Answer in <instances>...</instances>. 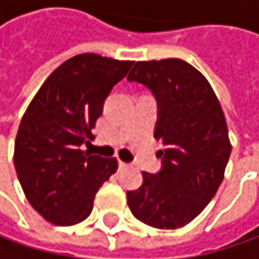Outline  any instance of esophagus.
I'll list each match as a JSON object with an SVG mask.
<instances>
[{
  "label": "esophagus",
  "instance_id": "obj_1",
  "mask_svg": "<svg viewBox=\"0 0 259 259\" xmlns=\"http://www.w3.org/2000/svg\"><path fill=\"white\" fill-rule=\"evenodd\" d=\"M118 165H119V168H125V167H126V163H124V161H121V160H119V163H118Z\"/></svg>",
  "mask_w": 259,
  "mask_h": 259
}]
</instances>
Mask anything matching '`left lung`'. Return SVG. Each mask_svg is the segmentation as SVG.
I'll list each match as a JSON object with an SVG mask.
<instances>
[{"label":"left lung","mask_w":259,"mask_h":259,"mask_svg":"<svg viewBox=\"0 0 259 259\" xmlns=\"http://www.w3.org/2000/svg\"><path fill=\"white\" fill-rule=\"evenodd\" d=\"M147 86L157 99L154 138L164 150L161 170L126 193L143 224L177 229L192 222L224 180L232 145L222 106L207 79L180 59L137 62L126 77Z\"/></svg>","instance_id":"8db88e82"}]
</instances>
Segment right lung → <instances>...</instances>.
<instances>
[{"label":"right lung","instance_id":"obj_1","mask_svg":"<svg viewBox=\"0 0 259 259\" xmlns=\"http://www.w3.org/2000/svg\"><path fill=\"white\" fill-rule=\"evenodd\" d=\"M134 62L94 53L59 66L38 89L18 126L14 165L33 209L59 226L92 212L95 194L116 171V158L82 151L106 96Z\"/></svg>","mask_w":259,"mask_h":259}]
</instances>
